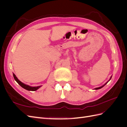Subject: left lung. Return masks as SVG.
Returning <instances> with one entry per match:
<instances>
[{
  "instance_id": "8db88e82",
  "label": "left lung",
  "mask_w": 127,
  "mask_h": 127,
  "mask_svg": "<svg viewBox=\"0 0 127 127\" xmlns=\"http://www.w3.org/2000/svg\"><path fill=\"white\" fill-rule=\"evenodd\" d=\"M111 78H112V77H111V78H110V80L111 79ZM108 81V82H109ZM108 82H106L105 84H104V85H103V86H101V87H97V88H95V90H98V89H100V88H102L103 86H104L105 85H106V84L107 83H108Z\"/></svg>"
}]
</instances>
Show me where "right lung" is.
Listing matches in <instances>:
<instances>
[{
    "mask_svg": "<svg viewBox=\"0 0 127 127\" xmlns=\"http://www.w3.org/2000/svg\"><path fill=\"white\" fill-rule=\"evenodd\" d=\"M13 76H14V78L15 80H16V82L19 84V85H20L22 87H23V88H24V89L28 90V91H36L37 90L39 89V88L41 86H36V87H31V86H29L28 85H26V84L21 82L20 80H19V79L16 77V75H15L14 74H13Z\"/></svg>",
    "mask_w": 127,
    "mask_h": 127,
    "instance_id": "obj_1",
    "label": "right lung"
}]
</instances>
